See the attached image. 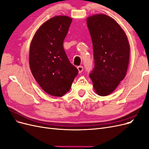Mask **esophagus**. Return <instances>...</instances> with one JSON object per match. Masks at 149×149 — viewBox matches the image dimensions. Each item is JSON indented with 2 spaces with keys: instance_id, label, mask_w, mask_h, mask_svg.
<instances>
[{
  "instance_id": "obj_1",
  "label": "esophagus",
  "mask_w": 149,
  "mask_h": 149,
  "mask_svg": "<svg viewBox=\"0 0 149 149\" xmlns=\"http://www.w3.org/2000/svg\"><path fill=\"white\" fill-rule=\"evenodd\" d=\"M77 69H78V70L79 73H81V72L83 71V67L82 66H79L77 67Z\"/></svg>"
}]
</instances>
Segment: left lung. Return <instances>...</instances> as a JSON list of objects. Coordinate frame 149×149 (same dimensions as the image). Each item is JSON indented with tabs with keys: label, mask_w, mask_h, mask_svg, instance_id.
Returning <instances> with one entry per match:
<instances>
[{
	"label": "left lung",
	"mask_w": 149,
	"mask_h": 149,
	"mask_svg": "<svg viewBox=\"0 0 149 149\" xmlns=\"http://www.w3.org/2000/svg\"><path fill=\"white\" fill-rule=\"evenodd\" d=\"M92 40L94 68L89 74L96 93L106 96L113 92L127 73L130 45L123 29L105 14L87 18Z\"/></svg>",
	"instance_id": "obj_1"
}]
</instances>
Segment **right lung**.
<instances>
[{
    "label": "right lung",
    "mask_w": 149,
    "mask_h": 149,
    "mask_svg": "<svg viewBox=\"0 0 149 149\" xmlns=\"http://www.w3.org/2000/svg\"><path fill=\"white\" fill-rule=\"evenodd\" d=\"M71 22L65 15L51 18L40 26L30 43L31 73L43 91L53 96L61 97L68 92L78 73L63 46Z\"/></svg>",
    "instance_id": "add662e5"
}]
</instances>
